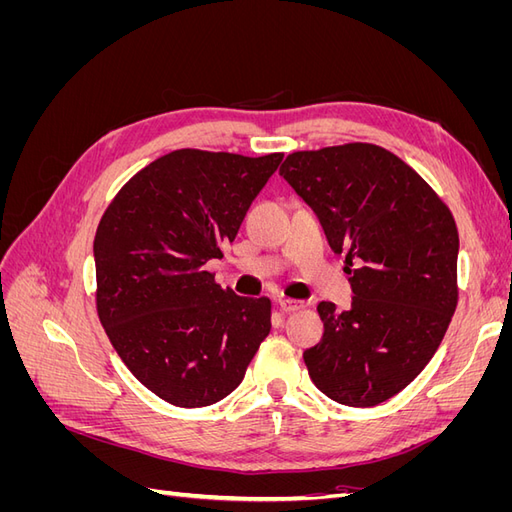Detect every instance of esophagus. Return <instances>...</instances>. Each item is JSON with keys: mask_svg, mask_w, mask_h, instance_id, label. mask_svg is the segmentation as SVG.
Returning <instances> with one entry per match:
<instances>
[{"mask_svg": "<svg viewBox=\"0 0 512 512\" xmlns=\"http://www.w3.org/2000/svg\"><path fill=\"white\" fill-rule=\"evenodd\" d=\"M305 303L303 301H297V299H280V309L284 314H290V312H299V309H303Z\"/></svg>", "mask_w": 512, "mask_h": 512, "instance_id": "obj_1", "label": "esophagus"}]
</instances>
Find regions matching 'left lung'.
Wrapping results in <instances>:
<instances>
[{
  "mask_svg": "<svg viewBox=\"0 0 512 512\" xmlns=\"http://www.w3.org/2000/svg\"><path fill=\"white\" fill-rule=\"evenodd\" d=\"M280 175L346 256L348 312L318 303L320 344L309 378L337 404L391 399L436 354L457 307L459 235L451 209L395 153L369 143L294 151Z\"/></svg>",
  "mask_w": 512,
  "mask_h": 512,
  "instance_id": "left-lung-1",
  "label": "left lung"
}]
</instances>
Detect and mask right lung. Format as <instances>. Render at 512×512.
Instances as JSON below:
<instances>
[{
	"instance_id": "obj_1",
	"label": "right lung",
	"mask_w": 512,
	"mask_h": 512,
	"mask_svg": "<svg viewBox=\"0 0 512 512\" xmlns=\"http://www.w3.org/2000/svg\"><path fill=\"white\" fill-rule=\"evenodd\" d=\"M282 158L170 151L102 215L98 318L134 378L168 404L203 408L230 395L271 331V301L224 290L205 265L235 241Z\"/></svg>"
}]
</instances>
